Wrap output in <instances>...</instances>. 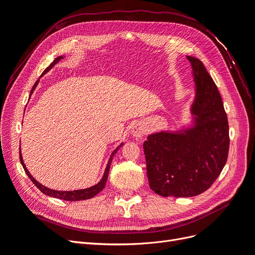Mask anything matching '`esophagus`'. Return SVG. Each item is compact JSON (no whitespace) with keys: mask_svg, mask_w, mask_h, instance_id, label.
<instances>
[{"mask_svg":"<svg viewBox=\"0 0 255 255\" xmlns=\"http://www.w3.org/2000/svg\"><path fill=\"white\" fill-rule=\"evenodd\" d=\"M143 132H144V129H143L142 126L139 125V123H136V125H134V127L132 128V129H130V133H132V135L135 137L142 136Z\"/></svg>","mask_w":255,"mask_h":255,"instance_id":"1","label":"esophagus"}]
</instances>
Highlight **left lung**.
<instances>
[{
  "label": "left lung",
  "mask_w": 255,
  "mask_h": 255,
  "mask_svg": "<svg viewBox=\"0 0 255 255\" xmlns=\"http://www.w3.org/2000/svg\"><path fill=\"white\" fill-rule=\"evenodd\" d=\"M187 58L197 87L195 127L184 133L152 134L143 142L149 185L163 197L202 194L217 180L229 154L228 116L218 88L201 60Z\"/></svg>",
  "instance_id": "obj_1"
}]
</instances>
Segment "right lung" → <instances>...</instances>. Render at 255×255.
<instances>
[{"mask_svg":"<svg viewBox=\"0 0 255 255\" xmlns=\"http://www.w3.org/2000/svg\"><path fill=\"white\" fill-rule=\"evenodd\" d=\"M61 58H63V56L57 57V58H56L55 60H54L53 63H52V64L47 68V69H45V70L43 71V73H42V74L47 73V72L50 70V69H51L54 65H55L56 63H58L59 59H61ZM38 82H39V80H38V81L35 83V85L33 86L32 90H30V94H32V92L34 91V89L36 88ZM121 146H122V143L118 146L117 149H116V150L112 153L111 158H110V160H109V164H107V166H106V169H105V172H104V175H103V177H102V180L100 181L97 185H95V186L89 187V188H86V189H81V190H73V191H58V190H53V189H50V188H48V187H45V186H43V185H41L40 183H38V182L34 179V177H33L32 175H30V173L28 172V170L26 169V167H25L24 163H23V159H22L21 153H20V161H21V164H22L23 169H24L25 173L27 174V176H28L29 179H30V181H32V182L35 184V186H37V188H39V190L42 192V194L47 195V196H50V197H53V198H57V199L65 200V201H81V200H87V199H90V198H92V197H95L96 195H98L99 192L101 191V190L105 187V184H106V181H107V177H109V172H110V168H111V164H112L113 157H114L115 154L117 153V151L121 148Z\"/></svg>","mask_w":255,"mask_h":255,"instance_id":"right-lung-1","label":"right lung"}]
</instances>
